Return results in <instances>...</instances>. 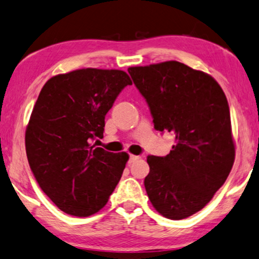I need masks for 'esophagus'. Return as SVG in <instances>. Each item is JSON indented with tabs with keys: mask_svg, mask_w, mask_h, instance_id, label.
Instances as JSON below:
<instances>
[{
	"mask_svg": "<svg viewBox=\"0 0 259 259\" xmlns=\"http://www.w3.org/2000/svg\"><path fill=\"white\" fill-rule=\"evenodd\" d=\"M140 156H137V155H130L129 157V163H134L136 160H139Z\"/></svg>",
	"mask_w": 259,
	"mask_h": 259,
	"instance_id": "esophagus-1",
	"label": "esophagus"
}]
</instances>
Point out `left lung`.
<instances>
[{
	"mask_svg": "<svg viewBox=\"0 0 259 259\" xmlns=\"http://www.w3.org/2000/svg\"><path fill=\"white\" fill-rule=\"evenodd\" d=\"M155 129L175 135L167 156L149 155L144 187L154 208L180 220L199 212L224 185L234 162L229 103L214 78L179 61L129 67Z\"/></svg>",
	"mask_w": 259,
	"mask_h": 259,
	"instance_id": "8db88e82",
	"label": "left lung"
}]
</instances>
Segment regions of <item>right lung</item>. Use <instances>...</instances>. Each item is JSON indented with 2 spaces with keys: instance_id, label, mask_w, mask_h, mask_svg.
<instances>
[{
  "instance_id": "obj_1",
  "label": "right lung",
  "mask_w": 259,
  "mask_h": 259,
  "mask_svg": "<svg viewBox=\"0 0 259 259\" xmlns=\"http://www.w3.org/2000/svg\"><path fill=\"white\" fill-rule=\"evenodd\" d=\"M132 84L124 71L81 68L54 75L40 91L26 129L27 158L45 194L67 214L97 213L120 180L129 155L92 142Z\"/></svg>"
}]
</instances>
